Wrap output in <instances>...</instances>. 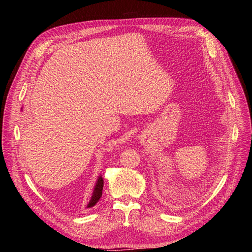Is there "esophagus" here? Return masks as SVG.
<instances>
[{
	"instance_id": "esophagus-1",
	"label": "esophagus",
	"mask_w": 252,
	"mask_h": 252,
	"mask_svg": "<svg viewBox=\"0 0 252 252\" xmlns=\"http://www.w3.org/2000/svg\"><path fill=\"white\" fill-rule=\"evenodd\" d=\"M141 143H143V144H145V141H144V140H141Z\"/></svg>"
}]
</instances>
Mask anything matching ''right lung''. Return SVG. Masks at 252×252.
Instances as JSON below:
<instances>
[{
    "label": "right lung",
    "mask_w": 252,
    "mask_h": 252,
    "mask_svg": "<svg viewBox=\"0 0 252 252\" xmlns=\"http://www.w3.org/2000/svg\"><path fill=\"white\" fill-rule=\"evenodd\" d=\"M103 186H104V181H103L102 175H100L97 179L95 186H94V190H93L92 197H91V199H90V201L87 205V208H92L93 206H95L97 204V202L100 200V198L102 196Z\"/></svg>",
    "instance_id": "add662e5"
}]
</instances>
